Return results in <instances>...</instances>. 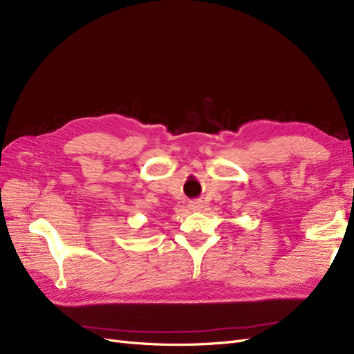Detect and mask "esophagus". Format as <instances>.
<instances>
[{"label":"esophagus","mask_w":354,"mask_h":354,"mask_svg":"<svg viewBox=\"0 0 354 354\" xmlns=\"http://www.w3.org/2000/svg\"><path fill=\"white\" fill-rule=\"evenodd\" d=\"M202 207H203V203H202L201 201L190 202V205H189V208H190L192 211H199V209H202Z\"/></svg>","instance_id":"obj_1"}]
</instances>
